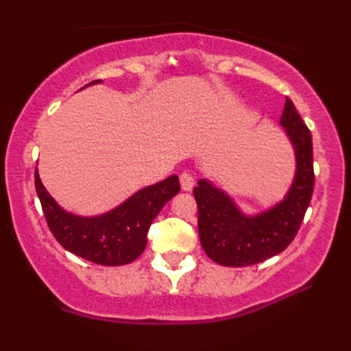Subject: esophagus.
I'll use <instances>...</instances> for the list:
<instances>
[{
  "label": "esophagus",
  "mask_w": 351,
  "mask_h": 351,
  "mask_svg": "<svg viewBox=\"0 0 351 351\" xmlns=\"http://www.w3.org/2000/svg\"><path fill=\"white\" fill-rule=\"evenodd\" d=\"M180 183H181V189H183V191H191V189L194 188V176L191 175V173H181Z\"/></svg>",
  "instance_id": "esophagus-1"
}]
</instances>
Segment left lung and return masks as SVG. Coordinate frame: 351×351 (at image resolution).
Returning <instances> with one entry per match:
<instances>
[{
	"mask_svg": "<svg viewBox=\"0 0 351 351\" xmlns=\"http://www.w3.org/2000/svg\"><path fill=\"white\" fill-rule=\"evenodd\" d=\"M280 124L296 157L293 183L280 202L248 216L209 180H199L193 189L201 245L206 255L222 267H248L278 255L296 237L309 208L314 191L312 135L289 98H286Z\"/></svg>",
	"mask_w": 351,
	"mask_h": 351,
	"instance_id": "8db88e82",
	"label": "left lung"
}]
</instances>
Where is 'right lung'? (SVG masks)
Segmentation results:
<instances>
[{
  "instance_id": "add662e5",
  "label": "right lung",
  "mask_w": 351,
  "mask_h": 351,
  "mask_svg": "<svg viewBox=\"0 0 351 351\" xmlns=\"http://www.w3.org/2000/svg\"><path fill=\"white\" fill-rule=\"evenodd\" d=\"M96 83L101 82L96 80L86 86ZM180 189L178 176L171 175L160 183L138 189L108 213L78 216L63 209L50 196L36 170V191L53 237L73 255L104 267L128 265L142 255L152 222Z\"/></svg>"
}]
</instances>
